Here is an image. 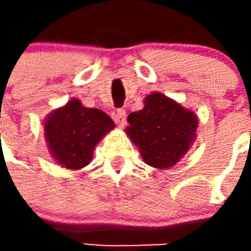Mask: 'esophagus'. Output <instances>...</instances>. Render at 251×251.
I'll list each match as a JSON object with an SVG mask.
<instances>
[{
    "instance_id": "obj_1",
    "label": "esophagus",
    "mask_w": 251,
    "mask_h": 251,
    "mask_svg": "<svg viewBox=\"0 0 251 251\" xmlns=\"http://www.w3.org/2000/svg\"><path fill=\"white\" fill-rule=\"evenodd\" d=\"M113 120H114L115 125L118 127H124L126 124V111L125 110H117L114 114H113Z\"/></svg>"
}]
</instances>
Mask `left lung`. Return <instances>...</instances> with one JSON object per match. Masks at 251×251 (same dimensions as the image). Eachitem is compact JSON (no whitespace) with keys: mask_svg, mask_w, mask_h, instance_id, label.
I'll use <instances>...</instances> for the list:
<instances>
[{"mask_svg":"<svg viewBox=\"0 0 251 251\" xmlns=\"http://www.w3.org/2000/svg\"><path fill=\"white\" fill-rule=\"evenodd\" d=\"M126 134L142 160L157 169L179 163L196 138L198 115L161 93L144 99V107L127 117Z\"/></svg>","mask_w":251,"mask_h":251,"instance_id":"obj_1","label":"left lung"}]
</instances>
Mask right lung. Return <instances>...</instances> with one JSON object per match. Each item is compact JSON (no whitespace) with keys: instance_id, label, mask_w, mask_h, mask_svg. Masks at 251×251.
Wrapping results in <instances>:
<instances>
[{"instance_id":"add662e5","label":"right lung","mask_w":251,"mask_h":251,"mask_svg":"<svg viewBox=\"0 0 251 251\" xmlns=\"http://www.w3.org/2000/svg\"><path fill=\"white\" fill-rule=\"evenodd\" d=\"M114 127L102 110L84 107L72 98L48 114L44 137L52 158L63 168L77 171L90 164L97 144Z\"/></svg>"}]
</instances>
